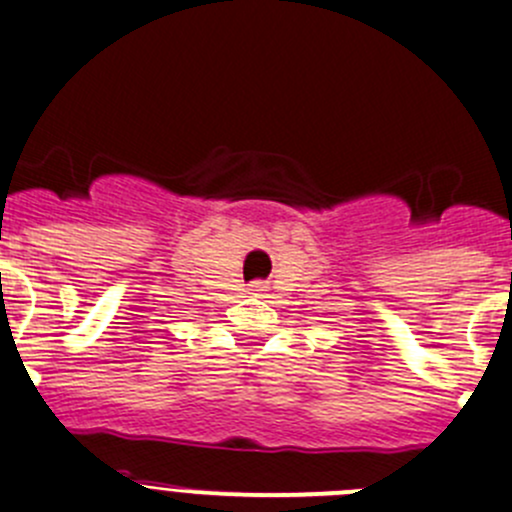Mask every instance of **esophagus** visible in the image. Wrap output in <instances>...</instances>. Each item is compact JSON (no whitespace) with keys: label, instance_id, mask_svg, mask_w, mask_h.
<instances>
[{"label":"esophagus","instance_id":"esophagus-1","mask_svg":"<svg viewBox=\"0 0 512 512\" xmlns=\"http://www.w3.org/2000/svg\"><path fill=\"white\" fill-rule=\"evenodd\" d=\"M250 292H252V295H265L267 285H265V282H262V280H255V282H252V285H250Z\"/></svg>","mask_w":512,"mask_h":512}]
</instances>
